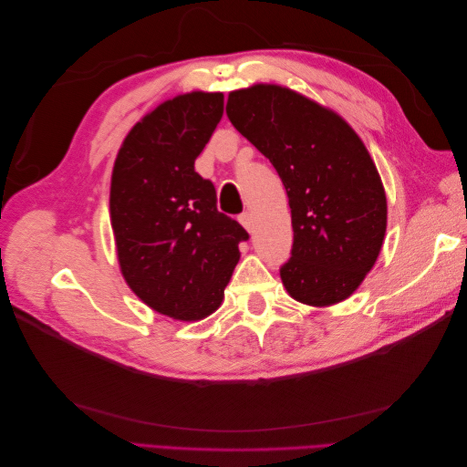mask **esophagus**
Segmentation results:
<instances>
[{
	"label": "esophagus",
	"mask_w": 467,
	"mask_h": 467,
	"mask_svg": "<svg viewBox=\"0 0 467 467\" xmlns=\"http://www.w3.org/2000/svg\"><path fill=\"white\" fill-rule=\"evenodd\" d=\"M239 223H242L244 228H245L249 234L253 232V225H255V223H253V216L249 214V212H244V214L239 216Z\"/></svg>",
	"instance_id": "34e87169"
}]
</instances>
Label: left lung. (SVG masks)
Wrapping results in <instances>:
<instances>
[{
  "label": "left lung",
  "mask_w": 467,
  "mask_h": 467,
  "mask_svg": "<svg viewBox=\"0 0 467 467\" xmlns=\"http://www.w3.org/2000/svg\"><path fill=\"white\" fill-rule=\"evenodd\" d=\"M225 115L286 189L294 245L280 278L290 298L345 302L372 271L388 228L384 182L360 136L333 109L278 83L230 91Z\"/></svg>",
  "instance_id": "1"
}]
</instances>
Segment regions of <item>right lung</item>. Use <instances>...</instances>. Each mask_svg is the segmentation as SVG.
<instances>
[{
    "instance_id": "right-lung-1",
    "label": "right lung",
    "mask_w": 467,
    "mask_h": 467,
    "mask_svg": "<svg viewBox=\"0 0 467 467\" xmlns=\"http://www.w3.org/2000/svg\"><path fill=\"white\" fill-rule=\"evenodd\" d=\"M222 115L220 91L165 99L126 134L110 175L120 275L153 312L177 321H201L222 306L247 239L194 171Z\"/></svg>"
}]
</instances>
